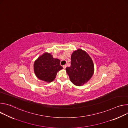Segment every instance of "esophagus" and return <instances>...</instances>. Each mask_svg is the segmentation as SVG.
<instances>
[{"label":"esophagus","instance_id":"1","mask_svg":"<svg viewBox=\"0 0 128 128\" xmlns=\"http://www.w3.org/2000/svg\"><path fill=\"white\" fill-rule=\"evenodd\" d=\"M63 68H64V69L66 68V65H63Z\"/></svg>","mask_w":128,"mask_h":128}]
</instances>
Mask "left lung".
I'll use <instances>...</instances> for the list:
<instances>
[{
	"label": "left lung",
	"mask_w": 128,
	"mask_h": 128,
	"mask_svg": "<svg viewBox=\"0 0 128 128\" xmlns=\"http://www.w3.org/2000/svg\"><path fill=\"white\" fill-rule=\"evenodd\" d=\"M71 66L66 68L70 81L76 86H82L88 82L94 73V64L89 54L78 48L71 56Z\"/></svg>",
	"instance_id": "1"
}]
</instances>
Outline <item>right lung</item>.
<instances>
[{
	"label": "right lung",
	"instance_id": "obj_1",
	"mask_svg": "<svg viewBox=\"0 0 128 128\" xmlns=\"http://www.w3.org/2000/svg\"><path fill=\"white\" fill-rule=\"evenodd\" d=\"M33 67L36 77L48 83L55 79L57 72L63 69L60 65V60L54 58L48 52H44L35 61Z\"/></svg>",
	"mask_w": 128,
	"mask_h": 128
}]
</instances>
